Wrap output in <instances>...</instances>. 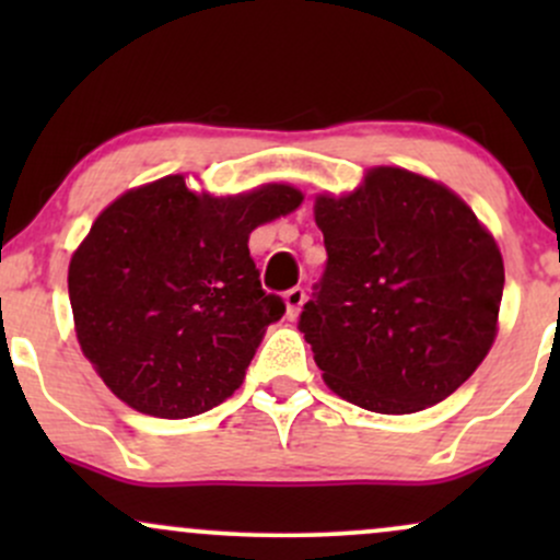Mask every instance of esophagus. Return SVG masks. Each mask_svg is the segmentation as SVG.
<instances>
[{"mask_svg": "<svg viewBox=\"0 0 560 560\" xmlns=\"http://www.w3.org/2000/svg\"><path fill=\"white\" fill-rule=\"evenodd\" d=\"M284 302H287V318L294 320L300 316L302 305H305V289L302 287L289 289V292H284Z\"/></svg>", "mask_w": 560, "mask_h": 560, "instance_id": "1", "label": "esophagus"}]
</instances>
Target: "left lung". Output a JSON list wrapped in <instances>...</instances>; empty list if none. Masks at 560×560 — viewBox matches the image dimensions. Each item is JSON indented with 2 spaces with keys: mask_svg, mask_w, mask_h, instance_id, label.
<instances>
[{
  "mask_svg": "<svg viewBox=\"0 0 560 560\" xmlns=\"http://www.w3.org/2000/svg\"><path fill=\"white\" fill-rule=\"evenodd\" d=\"M326 271L300 313L324 382L374 413L453 395L498 334L503 258L447 186L371 168L361 189L316 199Z\"/></svg>",
  "mask_w": 560,
  "mask_h": 560,
  "instance_id": "obj_1",
  "label": "left lung"
}]
</instances>
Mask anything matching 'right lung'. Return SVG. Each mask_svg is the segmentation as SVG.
<instances>
[{
  "instance_id": "add662e5",
  "label": "right lung",
  "mask_w": 560,
  "mask_h": 560,
  "mask_svg": "<svg viewBox=\"0 0 560 560\" xmlns=\"http://www.w3.org/2000/svg\"><path fill=\"white\" fill-rule=\"evenodd\" d=\"M294 186L210 197L165 176L94 221L68 268L83 355L133 410L189 419L242 387L262 334L284 316L249 258V234L292 213Z\"/></svg>"
}]
</instances>
